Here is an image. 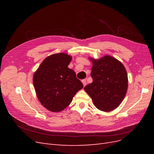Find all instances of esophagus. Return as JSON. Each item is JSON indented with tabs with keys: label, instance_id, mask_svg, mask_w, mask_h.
<instances>
[{
	"label": "esophagus",
	"instance_id": "obj_1",
	"mask_svg": "<svg viewBox=\"0 0 154 154\" xmlns=\"http://www.w3.org/2000/svg\"><path fill=\"white\" fill-rule=\"evenodd\" d=\"M82 83H83V86H85L86 85V84H87V82H86V80H82Z\"/></svg>",
	"mask_w": 154,
	"mask_h": 154
}]
</instances>
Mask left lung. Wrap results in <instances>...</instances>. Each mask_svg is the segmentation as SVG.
I'll list each match as a JSON object with an SVG mask.
<instances>
[{
	"label": "left lung",
	"mask_w": 154,
	"mask_h": 154,
	"mask_svg": "<svg viewBox=\"0 0 154 154\" xmlns=\"http://www.w3.org/2000/svg\"><path fill=\"white\" fill-rule=\"evenodd\" d=\"M90 60L92 61V82L86 85L84 90L97 109L105 112L113 110L122 103L127 93V71L122 63L110 56Z\"/></svg>",
	"instance_id": "8db88e82"
}]
</instances>
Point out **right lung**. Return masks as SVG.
I'll return each mask as SVG.
<instances>
[{"mask_svg":"<svg viewBox=\"0 0 154 154\" xmlns=\"http://www.w3.org/2000/svg\"><path fill=\"white\" fill-rule=\"evenodd\" d=\"M72 57L65 53L49 56L33 76V85L41 104L52 112H60L71 103L74 96L83 88L76 72L68 67Z\"/></svg>","mask_w":154,"mask_h":154,"instance_id":"1","label":"right lung"}]
</instances>
